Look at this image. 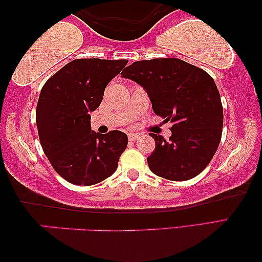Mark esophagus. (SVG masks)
Listing matches in <instances>:
<instances>
[{"instance_id": "obj_1", "label": "esophagus", "mask_w": 262, "mask_h": 262, "mask_svg": "<svg viewBox=\"0 0 262 262\" xmlns=\"http://www.w3.org/2000/svg\"><path fill=\"white\" fill-rule=\"evenodd\" d=\"M127 137H128V139H130V141H136V139L138 138V135L137 134H128Z\"/></svg>"}]
</instances>
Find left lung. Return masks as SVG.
Wrapping results in <instances>:
<instances>
[{"mask_svg": "<svg viewBox=\"0 0 262 262\" xmlns=\"http://www.w3.org/2000/svg\"><path fill=\"white\" fill-rule=\"evenodd\" d=\"M121 77L143 87L155 114L173 123L168 141L150 134L156 143L146 159L150 170L173 181L202 173L220 145L223 128V107L213 78L178 58L135 62Z\"/></svg>", "mask_w": 262, "mask_h": 262, "instance_id": "left-lung-1", "label": "left lung"}]
</instances>
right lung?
I'll use <instances>...</instances> for the list:
<instances>
[{"mask_svg": "<svg viewBox=\"0 0 262 262\" xmlns=\"http://www.w3.org/2000/svg\"><path fill=\"white\" fill-rule=\"evenodd\" d=\"M128 60L75 59L50 77L39 95L37 127L53 169L74 185L91 186L111 177L127 146V136L114 130L96 134L91 112L102 101L106 85Z\"/></svg>", "mask_w": 262, "mask_h": 262, "instance_id": "1", "label": "right lung"}]
</instances>
